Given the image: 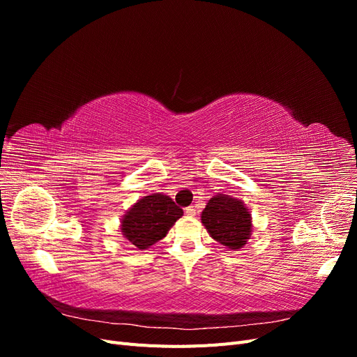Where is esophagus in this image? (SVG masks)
Here are the masks:
<instances>
[{"instance_id": "esophagus-1", "label": "esophagus", "mask_w": 357, "mask_h": 357, "mask_svg": "<svg viewBox=\"0 0 357 357\" xmlns=\"http://www.w3.org/2000/svg\"><path fill=\"white\" fill-rule=\"evenodd\" d=\"M185 213H186L188 215H195V214H197V208L193 207V205H189V207L185 208Z\"/></svg>"}]
</instances>
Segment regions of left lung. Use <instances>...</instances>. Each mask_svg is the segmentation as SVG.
I'll use <instances>...</instances> for the list:
<instances>
[{"mask_svg": "<svg viewBox=\"0 0 357 357\" xmlns=\"http://www.w3.org/2000/svg\"><path fill=\"white\" fill-rule=\"evenodd\" d=\"M201 222L213 240L229 250H240L252 236V214L241 199L218 193L201 214Z\"/></svg>", "mask_w": 357, "mask_h": 357, "instance_id": "1", "label": "left lung"}]
</instances>
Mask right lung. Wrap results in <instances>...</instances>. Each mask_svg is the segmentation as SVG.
Returning <instances> with one entry per match:
<instances>
[{
    "mask_svg": "<svg viewBox=\"0 0 357 357\" xmlns=\"http://www.w3.org/2000/svg\"><path fill=\"white\" fill-rule=\"evenodd\" d=\"M181 215L183 210L168 195L152 193L138 199L125 213L121 231L132 245L139 250H146L164 238Z\"/></svg>",
    "mask_w": 357,
    "mask_h": 357,
    "instance_id": "1",
    "label": "right lung"
}]
</instances>
